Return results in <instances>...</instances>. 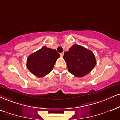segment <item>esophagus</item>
Masks as SVG:
<instances>
[{
    "label": "esophagus",
    "mask_w": 120,
    "mask_h": 120,
    "mask_svg": "<svg viewBox=\"0 0 120 120\" xmlns=\"http://www.w3.org/2000/svg\"><path fill=\"white\" fill-rule=\"evenodd\" d=\"M60 56H61V57H63V56H64V52H62V53H60Z\"/></svg>",
    "instance_id": "esophagus-1"
}]
</instances>
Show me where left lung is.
<instances>
[{
    "instance_id": "left-lung-1",
    "label": "left lung",
    "mask_w": 120,
    "mask_h": 120,
    "mask_svg": "<svg viewBox=\"0 0 120 120\" xmlns=\"http://www.w3.org/2000/svg\"><path fill=\"white\" fill-rule=\"evenodd\" d=\"M63 58L66 63L69 73L81 78L92 71L96 65L93 53L83 46L75 44L64 52Z\"/></svg>"
}]
</instances>
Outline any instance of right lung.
<instances>
[{"label": "right lung", "instance_id": "1", "mask_svg": "<svg viewBox=\"0 0 120 120\" xmlns=\"http://www.w3.org/2000/svg\"><path fill=\"white\" fill-rule=\"evenodd\" d=\"M60 55L56 50L44 46L28 56L27 67L35 76L44 77L52 71Z\"/></svg>", "mask_w": 120, "mask_h": 120}]
</instances>
